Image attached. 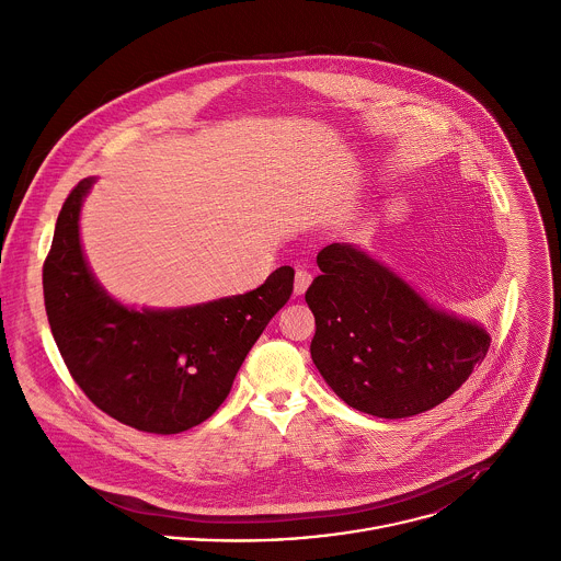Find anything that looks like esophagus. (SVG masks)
<instances>
[{
    "label": "esophagus",
    "mask_w": 561,
    "mask_h": 561,
    "mask_svg": "<svg viewBox=\"0 0 561 561\" xmlns=\"http://www.w3.org/2000/svg\"><path fill=\"white\" fill-rule=\"evenodd\" d=\"M311 280H313L311 272H307V270H298V272H296V280H294V291H296V296L305 294V291H307V287L311 285Z\"/></svg>",
    "instance_id": "34e87169"
}]
</instances>
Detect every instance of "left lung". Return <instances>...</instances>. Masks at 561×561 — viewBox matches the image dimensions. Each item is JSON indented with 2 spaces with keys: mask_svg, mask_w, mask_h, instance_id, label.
<instances>
[{
  "mask_svg": "<svg viewBox=\"0 0 561 561\" xmlns=\"http://www.w3.org/2000/svg\"><path fill=\"white\" fill-rule=\"evenodd\" d=\"M305 300L316 318L311 359L351 408L414 416L454 394L484 359L489 333L430 307L366 252L331 243Z\"/></svg>",
  "mask_w": 561,
  "mask_h": 561,
  "instance_id": "obj_1",
  "label": "left lung"
}]
</instances>
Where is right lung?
Wrapping results in <instances>:
<instances>
[{"label":"right lung","mask_w":561,"mask_h":561,"mask_svg":"<svg viewBox=\"0 0 561 561\" xmlns=\"http://www.w3.org/2000/svg\"><path fill=\"white\" fill-rule=\"evenodd\" d=\"M94 180L68 195L44 263V300L61 357L112 419L151 434H180L226 401L232 381L294 291V270L278 267L243 296L151 311L127 309L94 280L83 259L79 213Z\"/></svg>","instance_id":"1"}]
</instances>
